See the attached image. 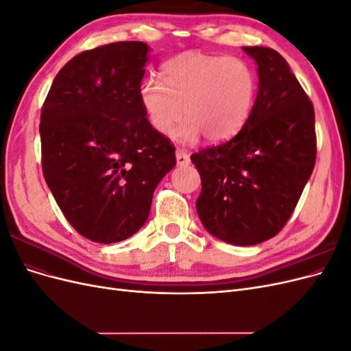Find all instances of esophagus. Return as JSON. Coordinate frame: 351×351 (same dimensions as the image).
I'll list each match as a JSON object with an SVG mask.
<instances>
[{"label":"esophagus","instance_id":"esophagus-1","mask_svg":"<svg viewBox=\"0 0 351 351\" xmlns=\"http://www.w3.org/2000/svg\"><path fill=\"white\" fill-rule=\"evenodd\" d=\"M176 158H177V164L180 167H186V165L190 164V156L183 149H177L176 151Z\"/></svg>","mask_w":351,"mask_h":351}]
</instances>
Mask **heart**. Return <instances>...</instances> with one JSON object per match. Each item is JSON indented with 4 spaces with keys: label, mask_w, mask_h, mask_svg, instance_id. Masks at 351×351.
<instances>
[{
    "label": "heart",
    "mask_w": 351,
    "mask_h": 351,
    "mask_svg": "<svg viewBox=\"0 0 351 351\" xmlns=\"http://www.w3.org/2000/svg\"><path fill=\"white\" fill-rule=\"evenodd\" d=\"M139 97L159 134H171L184 114L178 139L195 142L204 134L208 142L219 143L249 121L256 76L241 58L186 51L164 62L161 80H143Z\"/></svg>",
    "instance_id": "obj_1"
}]
</instances>
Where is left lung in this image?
Masks as SVG:
<instances>
[{"label":"left lung","instance_id":"1","mask_svg":"<svg viewBox=\"0 0 351 351\" xmlns=\"http://www.w3.org/2000/svg\"><path fill=\"white\" fill-rule=\"evenodd\" d=\"M258 64L250 119L232 139L193 154L204 227L236 246L277 236L291 217L316 159L315 111L287 61L272 48L243 47Z\"/></svg>","mask_w":351,"mask_h":351}]
</instances>
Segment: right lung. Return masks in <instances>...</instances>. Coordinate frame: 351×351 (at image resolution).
I'll return each mask as SVG.
<instances>
[{
  "label": "right lung",
  "mask_w": 351,
  "mask_h": 351,
  "mask_svg": "<svg viewBox=\"0 0 351 351\" xmlns=\"http://www.w3.org/2000/svg\"><path fill=\"white\" fill-rule=\"evenodd\" d=\"M149 47L125 40L80 52L40 111L42 171L71 227L95 243L132 237L149 217L176 147L141 102Z\"/></svg>",
  "instance_id": "1"
}]
</instances>
